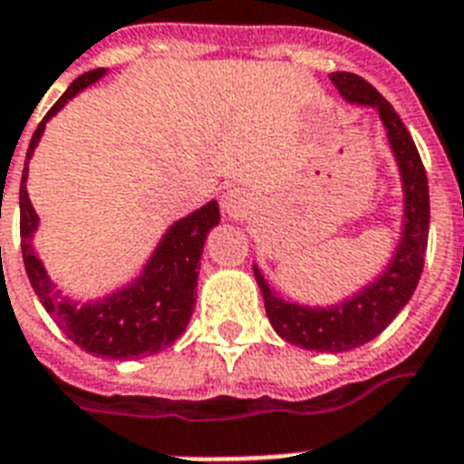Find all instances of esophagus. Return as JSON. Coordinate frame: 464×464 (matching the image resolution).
I'll use <instances>...</instances> for the list:
<instances>
[{
  "label": "esophagus",
  "mask_w": 464,
  "mask_h": 464,
  "mask_svg": "<svg viewBox=\"0 0 464 464\" xmlns=\"http://www.w3.org/2000/svg\"><path fill=\"white\" fill-rule=\"evenodd\" d=\"M248 208H251V198L246 197V191L229 189L223 197V210L229 218H235V220L246 216Z\"/></svg>",
  "instance_id": "obj_1"
}]
</instances>
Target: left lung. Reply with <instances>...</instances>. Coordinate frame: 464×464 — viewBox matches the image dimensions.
I'll return each mask as SVG.
<instances>
[{
    "label": "left lung",
    "mask_w": 464,
    "mask_h": 464,
    "mask_svg": "<svg viewBox=\"0 0 464 464\" xmlns=\"http://www.w3.org/2000/svg\"><path fill=\"white\" fill-rule=\"evenodd\" d=\"M329 80L348 103L374 106L384 122L386 137L403 182V232L396 254L389 260L384 273L365 289L342 304L324 305V308L285 301L270 289L258 266H254V275L266 301L267 320L285 342L296 343L305 351L342 353L372 342L411 301L422 275L427 239H430V185L415 141L392 103L355 72H332Z\"/></svg>",
    "instance_id": "obj_1"
}]
</instances>
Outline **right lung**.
Returning a JSON list of instances; mask_svg holds the SVG:
<instances>
[{"label":"right lung","mask_w":464,"mask_h":464,"mask_svg":"<svg viewBox=\"0 0 464 464\" xmlns=\"http://www.w3.org/2000/svg\"><path fill=\"white\" fill-rule=\"evenodd\" d=\"M103 75L106 71L97 68L72 80L63 97L53 103L34 130L21 178V251L34 294L40 296L53 323L63 329V334L87 353L111 361H128V358L154 355L160 348L172 346L187 329L197 304V279L204 241L210 227L220 223V208L218 201H208L187 218L172 223L140 277L111 296L78 304L56 289L33 248V235L37 232L40 218L34 213L25 189L28 160L33 159L34 147L49 118L56 116L68 99Z\"/></svg>","instance_id":"obj_1"}]
</instances>
